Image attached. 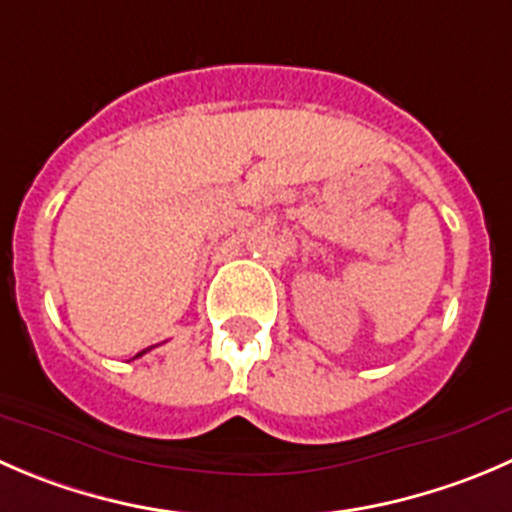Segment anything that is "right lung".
<instances>
[{"label":"right lung","instance_id":"add662e5","mask_svg":"<svg viewBox=\"0 0 512 512\" xmlns=\"http://www.w3.org/2000/svg\"><path fill=\"white\" fill-rule=\"evenodd\" d=\"M147 350H152V347H147ZM147 350H142V352H137V355H135V357H142V355H145V352H147Z\"/></svg>","mask_w":512,"mask_h":512}]
</instances>
